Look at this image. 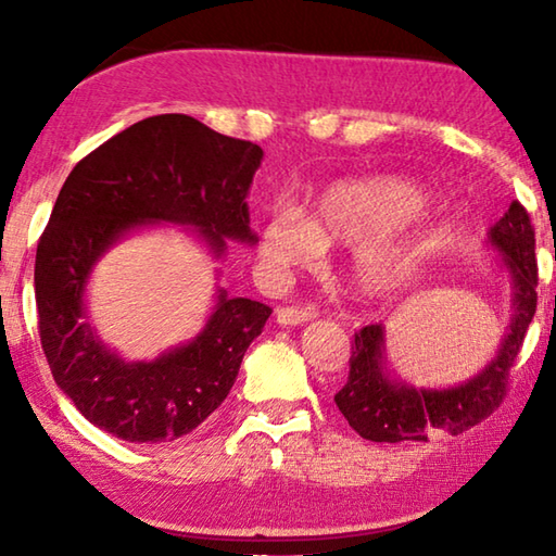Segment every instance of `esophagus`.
<instances>
[{
    "instance_id": "esophagus-1",
    "label": "esophagus",
    "mask_w": 556,
    "mask_h": 556,
    "mask_svg": "<svg viewBox=\"0 0 556 556\" xmlns=\"http://www.w3.org/2000/svg\"><path fill=\"white\" fill-rule=\"evenodd\" d=\"M277 324L279 326H301V324H308L316 318V308L312 306H304V308H296V306H287V308H277Z\"/></svg>"
}]
</instances>
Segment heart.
<instances>
[{"instance_id":"heart-1","label":"heart","mask_w":556,"mask_h":556,"mask_svg":"<svg viewBox=\"0 0 556 556\" xmlns=\"http://www.w3.org/2000/svg\"><path fill=\"white\" fill-rule=\"evenodd\" d=\"M427 195L400 176L338 181L312 203L306 218L277 211L260 228V257L271 271L314 265L321 248L355 244L345 279L375 299L400 287L425 255L429 230L419 220Z\"/></svg>"}]
</instances>
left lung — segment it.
Here are the masks:
<instances>
[{
	"mask_svg": "<svg viewBox=\"0 0 556 556\" xmlns=\"http://www.w3.org/2000/svg\"><path fill=\"white\" fill-rule=\"evenodd\" d=\"M485 244L497 252V265L510 281V324L495 355L464 382L451 388H417L390 370L384 326H365L355 333L348 382L336 394L338 409L363 439L397 444L427 441L431 431L456 437L501 407L507 372L538 308L534 230L520 203H510L503 218L488 230Z\"/></svg>",
	"mask_w": 556,
	"mask_h": 556,
	"instance_id": "1",
	"label": "left lung"
}]
</instances>
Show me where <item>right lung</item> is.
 I'll return each mask as SVG.
<instances>
[{
  "label": "right lung",
  "mask_w": 556,
  "mask_h": 556,
  "mask_svg": "<svg viewBox=\"0 0 556 556\" xmlns=\"http://www.w3.org/2000/svg\"><path fill=\"white\" fill-rule=\"evenodd\" d=\"M265 152L188 115H156L75 164L36 250L39 333L53 380L90 425L131 444L181 439L228 397L271 308L215 289L199 336L154 361H125L88 316L98 262L129 235L181 225L213 260L257 244L248 195Z\"/></svg>",
  "instance_id": "add662e5"
}]
</instances>
